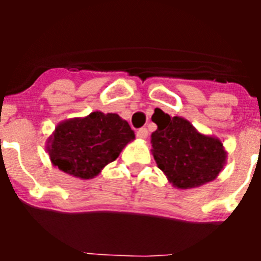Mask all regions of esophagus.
<instances>
[{"instance_id":"34e87169","label":"esophagus","mask_w":261,"mask_h":261,"mask_svg":"<svg viewBox=\"0 0 261 261\" xmlns=\"http://www.w3.org/2000/svg\"><path fill=\"white\" fill-rule=\"evenodd\" d=\"M137 137L140 140H146L147 138V129L146 128H141L137 130Z\"/></svg>"}]
</instances>
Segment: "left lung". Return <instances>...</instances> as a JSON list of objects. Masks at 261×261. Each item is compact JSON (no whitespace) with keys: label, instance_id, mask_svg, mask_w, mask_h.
<instances>
[{"label":"left lung","instance_id":"left-lung-1","mask_svg":"<svg viewBox=\"0 0 261 261\" xmlns=\"http://www.w3.org/2000/svg\"><path fill=\"white\" fill-rule=\"evenodd\" d=\"M151 154L156 166L177 190L213 181L226 165L227 151L214 136L199 132L184 117L158 112L153 119Z\"/></svg>","mask_w":261,"mask_h":261}]
</instances>
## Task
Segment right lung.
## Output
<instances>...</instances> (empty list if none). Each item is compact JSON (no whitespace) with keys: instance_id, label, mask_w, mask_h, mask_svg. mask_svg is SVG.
Instances as JSON below:
<instances>
[{"instance_id":"add662e5","label":"right lung","mask_w":261,"mask_h":261,"mask_svg":"<svg viewBox=\"0 0 261 261\" xmlns=\"http://www.w3.org/2000/svg\"><path fill=\"white\" fill-rule=\"evenodd\" d=\"M135 140L128 121L117 114L91 112L59 123L45 150L55 167L82 180L93 179Z\"/></svg>"}]
</instances>
